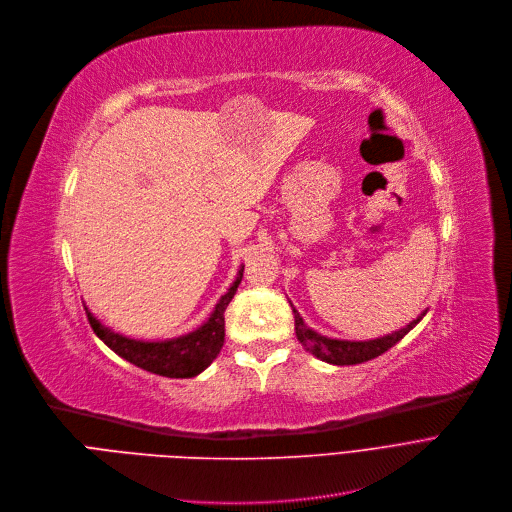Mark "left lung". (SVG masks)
I'll return each mask as SVG.
<instances>
[{"instance_id":"1","label":"left lung","mask_w":512,"mask_h":512,"mask_svg":"<svg viewBox=\"0 0 512 512\" xmlns=\"http://www.w3.org/2000/svg\"><path fill=\"white\" fill-rule=\"evenodd\" d=\"M291 308H294V304H291ZM425 314H427V310H423L415 321H410L406 327H402L394 333H387L377 339H364V342H350V339H335V337H327V335H321L319 331H314L312 327H308L304 323L300 312L294 308L298 342L312 356H316L323 362H329V364H337V367H344V364H360V362H367V360L381 356L383 352L396 346L410 329H415Z\"/></svg>"}]
</instances>
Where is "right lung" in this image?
<instances>
[{"label": "right lung", "instance_id": "right-lung-1", "mask_svg": "<svg viewBox=\"0 0 512 512\" xmlns=\"http://www.w3.org/2000/svg\"><path fill=\"white\" fill-rule=\"evenodd\" d=\"M243 277V264L239 266L237 277L225 296L216 302L208 319L189 333L168 337V339H135L118 333L104 325L97 316L85 306L87 319L95 335L120 358L135 364V367L170 379L196 377L206 371L212 360L221 352L225 344V310L233 300L235 291Z\"/></svg>", "mask_w": 512, "mask_h": 512}]
</instances>
